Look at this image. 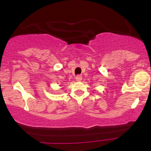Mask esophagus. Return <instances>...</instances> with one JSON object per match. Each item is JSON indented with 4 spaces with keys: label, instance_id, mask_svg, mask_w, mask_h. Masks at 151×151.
<instances>
[{
    "label": "esophagus",
    "instance_id": "obj_1",
    "mask_svg": "<svg viewBox=\"0 0 151 151\" xmlns=\"http://www.w3.org/2000/svg\"><path fill=\"white\" fill-rule=\"evenodd\" d=\"M75 79L77 81H80L81 79H82V77H81V75H77V77H76Z\"/></svg>",
    "mask_w": 151,
    "mask_h": 151
}]
</instances>
